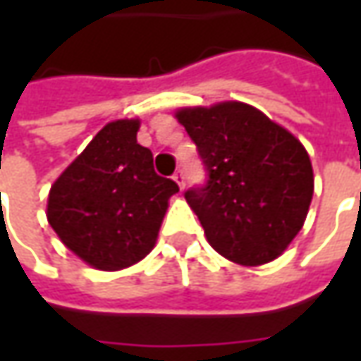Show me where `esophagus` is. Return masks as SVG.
I'll use <instances>...</instances> for the list:
<instances>
[{
    "instance_id": "1",
    "label": "esophagus",
    "mask_w": 361,
    "mask_h": 361,
    "mask_svg": "<svg viewBox=\"0 0 361 361\" xmlns=\"http://www.w3.org/2000/svg\"><path fill=\"white\" fill-rule=\"evenodd\" d=\"M173 178H174V183H176L178 187L185 188V173H183L180 169H178V171H176V173L173 174Z\"/></svg>"
}]
</instances>
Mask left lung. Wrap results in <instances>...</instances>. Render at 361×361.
Here are the masks:
<instances>
[{
  "mask_svg": "<svg viewBox=\"0 0 361 361\" xmlns=\"http://www.w3.org/2000/svg\"><path fill=\"white\" fill-rule=\"evenodd\" d=\"M197 145L207 183L185 199L213 249L239 265L283 253L310 211L313 171L307 150L283 126L243 102L176 112Z\"/></svg>",
  "mask_w": 361,
  "mask_h": 361,
  "instance_id": "1",
  "label": "left lung"
}]
</instances>
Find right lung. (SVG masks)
<instances>
[{
	"mask_svg": "<svg viewBox=\"0 0 361 361\" xmlns=\"http://www.w3.org/2000/svg\"><path fill=\"white\" fill-rule=\"evenodd\" d=\"M138 120H116L51 185L48 221L88 265L118 271L145 259L157 243L178 185L154 173L152 152L136 142Z\"/></svg>",
	"mask_w": 361,
	"mask_h": 361,
	"instance_id": "obj_1",
	"label": "right lung"
}]
</instances>
